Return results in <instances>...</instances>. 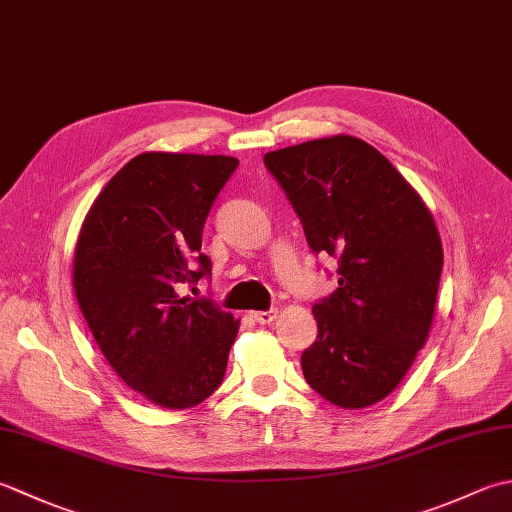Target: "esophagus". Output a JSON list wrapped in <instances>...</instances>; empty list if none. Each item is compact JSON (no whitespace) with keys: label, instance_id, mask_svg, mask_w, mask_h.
I'll list each match as a JSON object with an SVG mask.
<instances>
[{"label":"esophagus","instance_id":"1","mask_svg":"<svg viewBox=\"0 0 512 512\" xmlns=\"http://www.w3.org/2000/svg\"><path fill=\"white\" fill-rule=\"evenodd\" d=\"M275 317H277V308L257 310V313H253V319L257 324H270V322H275Z\"/></svg>","mask_w":512,"mask_h":512}]
</instances>
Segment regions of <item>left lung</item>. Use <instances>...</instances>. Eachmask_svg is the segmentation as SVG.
I'll use <instances>...</instances> for the list:
<instances>
[{
    "label": "left lung",
    "instance_id": "8db88e82",
    "mask_svg": "<svg viewBox=\"0 0 512 512\" xmlns=\"http://www.w3.org/2000/svg\"><path fill=\"white\" fill-rule=\"evenodd\" d=\"M313 253L337 259L339 286L313 306L302 353L308 386L339 408L382 402L413 366L444 266L435 219L377 148L350 135L264 155Z\"/></svg>",
    "mask_w": 512,
    "mask_h": 512
}]
</instances>
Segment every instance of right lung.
I'll return each instance as SVG.
<instances>
[{"label": "right lung", "mask_w": 512, "mask_h": 512, "mask_svg": "<svg viewBox=\"0 0 512 512\" xmlns=\"http://www.w3.org/2000/svg\"><path fill=\"white\" fill-rule=\"evenodd\" d=\"M237 166L226 155H137L79 230L77 304L106 362L157 406H197L224 379L239 322L177 290L210 275L202 230Z\"/></svg>", "instance_id": "obj_1"}]
</instances>
